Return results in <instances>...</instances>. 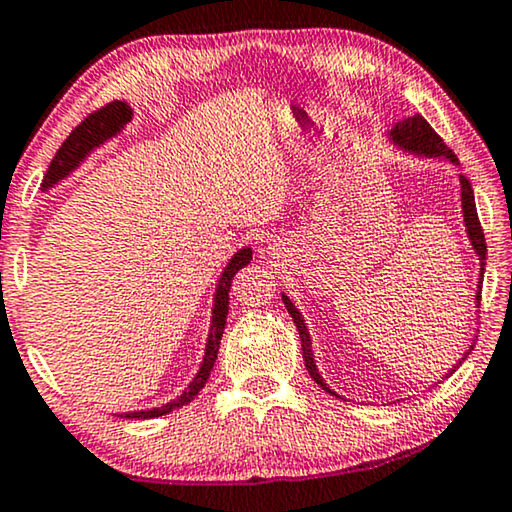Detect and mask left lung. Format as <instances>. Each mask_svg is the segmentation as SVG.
I'll list each match as a JSON object with an SVG mask.
<instances>
[{"label":"left lung","mask_w":512,"mask_h":512,"mask_svg":"<svg viewBox=\"0 0 512 512\" xmlns=\"http://www.w3.org/2000/svg\"><path fill=\"white\" fill-rule=\"evenodd\" d=\"M392 139L399 143V146H403L406 150H413V153H424V155H443L445 160H450V162H457V155L452 153V150L445 146V141L441 139V136H438L436 132H434V127L429 125L427 120L422 118L420 113H415L413 118H406V120H401L397 127L392 129ZM459 183H462V208H464V222H466V232H469V239H471V243H473V248H475V253H478V257H480V266H485V255H487V243H485V232H482V227H480V218H478V211H475V197H473V187H471V183H469V178L466 176H459ZM482 271L485 269H480V285H478V297L475 299H482ZM283 304L287 306V311H290V315H292V320H294V325H297V329H299V336H301V350H304V362H306V369H308V373H311L313 376V380L318 385H322L325 387L327 392H331L329 387L322 383V378H320V373H318V369H315V362H313V352H311V336H308V329H306V325H304V320H301V315H299V311L297 308H294V304L290 301V297H285L283 294ZM473 348V345H471ZM471 352V350H469ZM469 352H466V355L459 359L457 362V366H452V371L448 373V376H452V373H455L457 369H459V364L464 362L466 357H469ZM445 376V378H448Z\"/></svg>","instance_id":"obj_1"}]
</instances>
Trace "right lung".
<instances>
[{
  "label": "right lung",
  "instance_id": "obj_1",
  "mask_svg": "<svg viewBox=\"0 0 512 512\" xmlns=\"http://www.w3.org/2000/svg\"><path fill=\"white\" fill-rule=\"evenodd\" d=\"M132 120V109L125 102H111L102 106V109L92 111L88 118H85L81 125L76 129H71V134L64 139V143L57 148V153L50 162V167L43 176L41 187L48 190L53 187L57 181H62L64 176H69V171H74L78 164L83 162V157L90 153L92 148H97L99 143H104L106 139H111L120 132L127 122ZM250 259H253V250L243 248L232 257V262L227 264L225 273L220 278V287L218 294H215V308H213V325H211V334H208V345H206V355H204V364L197 373V378L192 380L190 387L178 397L176 401L167 403L162 408H153V410H139V413H125V417H139V420H150V417H160L167 415L171 410L185 406L190 403L197 394L204 390L208 376H211L215 359H218V350H220V338L225 334V325H227V311H229V290H232V280L239 269H243Z\"/></svg>",
  "mask_w": 512,
  "mask_h": 512
}]
</instances>
